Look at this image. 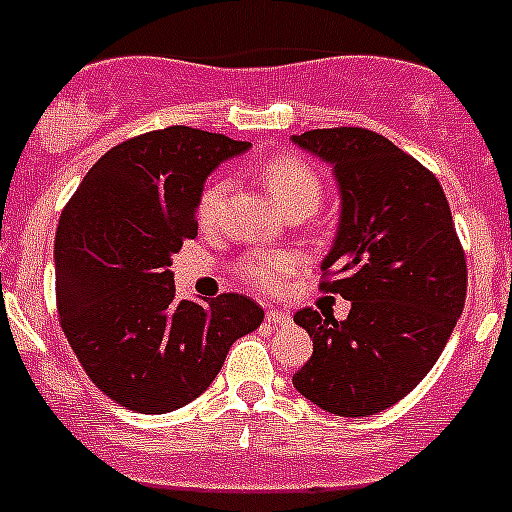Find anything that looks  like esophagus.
<instances>
[{"mask_svg":"<svg viewBox=\"0 0 512 512\" xmlns=\"http://www.w3.org/2000/svg\"><path fill=\"white\" fill-rule=\"evenodd\" d=\"M265 321L270 323L272 328H280V326H288L293 318H290V313H285V310H278V308H270L265 313Z\"/></svg>","mask_w":512,"mask_h":512,"instance_id":"1","label":"esophagus"}]
</instances>
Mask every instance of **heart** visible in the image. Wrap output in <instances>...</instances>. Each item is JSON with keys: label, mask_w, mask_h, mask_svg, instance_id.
I'll return each instance as SVG.
<instances>
[{"label": "heart", "mask_w": 512, "mask_h": 512, "mask_svg": "<svg viewBox=\"0 0 512 512\" xmlns=\"http://www.w3.org/2000/svg\"><path fill=\"white\" fill-rule=\"evenodd\" d=\"M260 179L267 186L270 197L290 212L295 207L313 209L323 199V181L318 171L305 159L295 154L272 156L260 166ZM229 194V181L224 176H214L199 194L197 217L204 227H212L222 217L224 202ZM298 267V257L290 252H250L242 257L240 272L247 283L257 285L262 290H275L288 272Z\"/></svg>", "instance_id": "heart-1"}]
</instances>
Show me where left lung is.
I'll return each mask as SVG.
<instances>
[{"instance_id": "obj_1", "label": "left lung", "mask_w": 512, "mask_h": 512, "mask_svg": "<svg viewBox=\"0 0 512 512\" xmlns=\"http://www.w3.org/2000/svg\"><path fill=\"white\" fill-rule=\"evenodd\" d=\"M293 141L333 166L341 224L323 260V293L351 300L346 321L303 308L313 356L293 376L338 417H369L437 364L465 308L467 262L437 176L369 128H315Z\"/></svg>"}]
</instances>
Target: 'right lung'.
<instances>
[{"label":"right lung","mask_w":512,"mask_h":512,"mask_svg":"<svg viewBox=\"0 0 512 512\" xmlns=\"http://www.w3.org/2000/svg\"><path fill=\"white\" fill-rule=\"evenodd\" d=\"M247 141L189 126L113 146L85 174L55 234L62 333L105 396L141 414L197 399L265 310L240 293L176 300L171 255L197 237L204 179Z\"/></svg>","instance_id":"1"}]
</instances>
